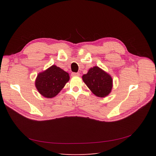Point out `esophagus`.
<instances>
[{
	"label": "esophagus",
	"mask_w": 156,
	"mask_h": 156,
	"mask_svg": "<svg viewBox=\"0 0 156 156\" xmlns=\"http://www.w3.org/2000/svg\"><path fill=\"white\" fill-rule=\"evenodd\" d=\"M72 76H80V74L79 73H75V72H72L71 74Z\"/></svg>",
	"instance_id": "1"
}]
</instances>
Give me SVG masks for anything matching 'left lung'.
<instances>
[{
	"label": "left lung",
	"mask_w": 156,
	"mask_h": 156,
	"mask_svg": "<svg viewBox=\"0 0 156 156\" xmlns=\"http://www.w3.org/2000/svg\"><path fill=\"white\" fill-rule=\"evenodd\" d=\"M82 80L92 93L100 98L110 94L113 86L111 76L98 66L89 69L87 74L82 76Z\"/></svg>",
	"instance_id": "obj_1"
}]
</instances>
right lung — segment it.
<instances>
[{
	"instance_id": "right-lung-1",
	"label": "right lung",
	"mask_w": 156,
	"mask_h": 156,
	"mask_svg": "<svg viewBox=\"0 0 156 156\" xmlns=\"http://www.w3.org/2000/svg\"><path fill=\"white\" fill-rule=\"evenodd\" d=\"M69 80L68 72L55 65L39 72L35 85L39 94L48 98L55 97Z\"/></svg>"
}]
</instances>
